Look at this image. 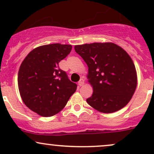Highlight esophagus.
Returning a JSON list of instances; mask_svg holds the SVG:
<instances>
[{
  "label": "esophagus",
  "mask_w": 154,
  "mask_h": 154,
  "mask_svg": "<svg viewBox=\"0 0 154 154\" xmlns=\"http://www.w3.org/2000/svg\"><path fill=\"white\" fill-rule=\"evenodd\" d=\"M84 84H85V80H84V79H83L82 78L79 79V81L78 82V85H79V86H82Z\"/></svg>",
  "instance_id": "1"
}]
</instances>
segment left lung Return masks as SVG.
<instances>
[{
  "mask_svg": "<svg viewBox=\"0 0 154 154\" xmlns=\"http://www.w3.org/2000/svg\"><path fill=\"white\" fill-rule=\"evenodd\" d=\"M75 50L88 66L87 78L93 93L87 103L105 114L125 107L137 83V72L130 55L110 42L77 45Z\"/></svg>",
  "mask_w": 154,
  "mask_h": 154,
  "instance_id": "1",
  "label": "left lung"
}]
</instances>
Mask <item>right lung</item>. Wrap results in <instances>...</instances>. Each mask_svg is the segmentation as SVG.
Segmentation results:
<instances>
[{
  "label": "right lung",
  "instance_id": "right-lung-1",
  "mask_svg": "<svg viewBox=\"0 0 154 154\" xmlns=\"http://www.w3.org/2000/svg\"><path fill=\"white\" fill-rule=\"evenodd\" d=\"M72 48L71 45L60 43L41 45L31 51L21 63L18 73L21 98L38 115H56L77 90V85L59 66Z\"/></svg>",
  "mask_w": 154,
  "mask_h": 154
}]
</instances>
